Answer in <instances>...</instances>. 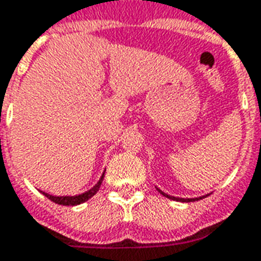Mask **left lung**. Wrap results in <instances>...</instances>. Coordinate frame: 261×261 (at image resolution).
<instances>
[{"mask_svg": "<svg viewBox=\"0 0 261 261\" xmlns=\"http://www.w3.org/2000/svg\"><path fill=\"white\" fill-rule=\"evenodd\" d=\"M157 190H159V188H157ZM159 193L162 194V195H164V197H167V198L174 199V201H180V202H194V201H199V199L208 197V194H206V195H202V197H198V198H178V197H173V195H169V194L163 193L162 190H159Z\"/></svg>", "mask_w": 261, "mask_h": 261, "instance_id": "left-lung-1", "label": "left lung"}]
</instances>
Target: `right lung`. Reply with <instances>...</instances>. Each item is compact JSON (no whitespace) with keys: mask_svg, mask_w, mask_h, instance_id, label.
Here are the masks:
<instances>
[{"mask_svg":"<svg viewBox=\"0 0 261 261\" xmlns=\"http://www.w3.org/2000/svg\"><path fill=\"white\" fill-rule=\"evenodd\" d=\"M102 180H104V173H102L101 178L98 180V182L95 186L92 187V188H90L86 193L80 194V195H73V197H70V195H66V197H56V195H50V194L47 193L42 194H43L45 197H47L50 201H53V202H56V204L59 205H70V206H73V205H80L83 204V202L88 201L91 197H94V195L97 194V191L99 190V187L102 184Z\"/></svg>","mask_w":261,"mask_h":261,"instance_id":"obj_1","label":"right lung"}]
</instances>
